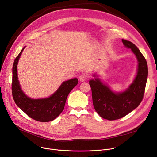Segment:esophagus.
<instances>
[{
    "instance_id": "esophagus-1",
    "label": "esophagus",
    "mask_w": 157,
    "mask_h": 157,
    "mask_svg": "<svg viewBox=\"0 0 157 157\" xmlns=\"http://www.w3.org/2000/svg\"><path fill=\"white\" fill-rule=\"evenodd\" d=\"M87 76L86 75H81L79 77V79L80 82H84L86 81V80L87 79Z\"/></svg>"
}]
</instances>
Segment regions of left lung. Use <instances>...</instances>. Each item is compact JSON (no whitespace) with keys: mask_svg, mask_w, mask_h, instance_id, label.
I'll return each mask as SVG.
<instances>
[{"mask_svg":"<svg viewBox=\"0 0 157 157\" xmlns=\"http://www.w3.org/2000/svg\"><path fill=\"white\" fill-rule=\"evenodd\" d=\"M122 42L131 48L138 61L136 77L129 88L122 93L115 94L98 78L89 82L95 110L101 117L109 121L119 119L138 107L144 98L148 76L147 61L138 48L130 41L122 39Z\"/></svg>","mask_w":157,"mask_h":157,"instance_id":"1","label":"left lung"}]
</instances>
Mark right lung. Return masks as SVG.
<instances>
[{"label": "right lung", "mask_w": 157, "mask_h": 157, "mask_svg": "<svg viewBox=\"0 0 157 157\" xmlns=\"http://www.w3.org/2000/svg\"><path fill=\"white\" fill-rule=\"evenodd\" d=\"M20 53L14 60L12 68V92L16 105L30 118L36 121L46 122L54 120L63 111L66 99L73 88L78 84L77 78L67 80L61 85L58 90L48 98L33 99L26 96L21 90L17 80V65Z\"/></svg>", "instance_id": "1"}]
</instances>
